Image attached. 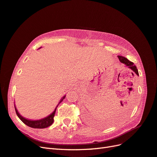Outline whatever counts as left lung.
<instances>
[{
  "mask_svg": "<svg viewBox=\"0 0 157 157\" xmlns=\"http://www.w3.org/2000/svg\"><path fill=\"white\" fill-rule=\"evenodd\" d=\"M118 59H119V60L120 61L121 63H124V64H125L127 67H128L129 68H130L131 70L134 71V73L136 74L137 75L139 76V73H138V70L137 69V67L135 65H134V63L133 62H131L130 61H129L128 59L124 57H122V56H117Z\"/></svg>",
  "mask_w": 157,
  "mask_h": 157,
  "instance_id": "8db88e82",
  "label": "left lung"
}]
</instances>
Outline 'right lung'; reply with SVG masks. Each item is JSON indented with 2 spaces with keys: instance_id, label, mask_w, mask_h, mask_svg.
I'll use <instances>...</instances> for the list:
<instances>
[{
  "instance_id": "add662e5",
  "label": "right lung",
  "mask_w": 157,
  "mask_h": 157,
  "mask_svg": "<svg viewBox=\"0 0 157 157\" xmlns=\"http://www.w3.org/2000/svg\"><path fill=\"white\" fill-rule=\"evenodd\" d=\"M65 98V96H64L63 97V98L59 101V104H60L61 101L63 100ZM56 108L55 109V110L53 111V112L52 113H51L50 115H49L48 117H45V118H43V119H41L39 120H28L24 118V117H22V116H20V114L18 113V110L16 108L15 105V110H16V113L17 114V116L20 118V120L22 121L24 124H26V125L30 127V128H36V129H43V128H46L50 126L53 123V117L55 116V114H56Z\"/></svg>"
}]
</instances>
